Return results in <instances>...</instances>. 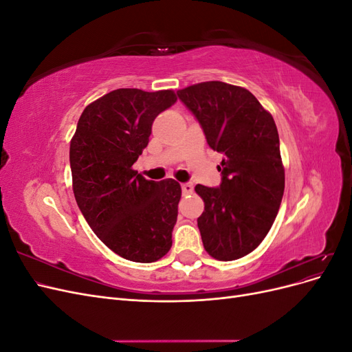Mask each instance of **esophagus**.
<instances>
[{
	"label": "esophagus",
	"mask_w": 352,
	"mask_h": 352,
	"mask_svg": "<svg viewBox=\"0 0 352 352\" xmlns=\"http://www.w3.org/2000/svg\"><path fill=\"white\" fill-rule=\"evenodd\" d=\"M182 192L184 195H189L194 192V185L192 184H182Z\"/></svg>",
	"instance_id": "34e87169"
}]
</instances>
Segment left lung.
<instances>
[{
  "mask_svg": "<svg viewBox=\"0 0 352 352\" xmlns=\"http://www.w3.org/2000/svg\"><path fill=\"white\" fill-rule=\"evenodd\" d=\"M199 122L210 148L221 153L219 188L197 185L204 201L198 229L220 261L252 252L278 216L285 190L279 133L272 114L245 88L219 80L177 91Z\"/></svg>",
  "mask_w": 352,
  "mask_h": 352,
  "instance_id": "1",
  "label": "left lung"
}]
</instances>
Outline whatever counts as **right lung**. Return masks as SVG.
<instances>
[{"label": "right lung", "mask_w": 352, "mask_h": 352, "mask_svg": "<svg viewBox=\"0 0 352 352\" xmlns=\"http://www.w3.org/2000/svg\"><path fill=\"white\" fill-rule=\"evenodd\" d=\"M172 89H116L87 105L70 141L73 194L85 220L107 247L135 263L172 248L182 189L173 179L146 180L132 168L155 117L176 102Z\"/></svg>", "instance_id": "1"}]
</instances>
